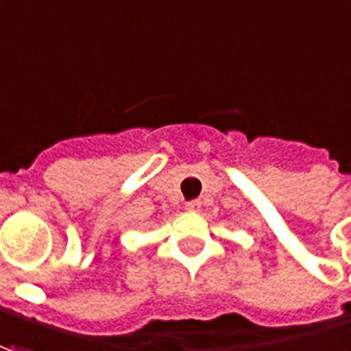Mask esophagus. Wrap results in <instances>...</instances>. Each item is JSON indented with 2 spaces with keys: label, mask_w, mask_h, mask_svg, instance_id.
Segmentation results:
<instances>
[{
  "label": "esophagus",
  "mask_w": 351,
  "mask_h": 351,
  "mask_svg": "<svg viewBox=\"0 0 351 351\" xmlns=\"http://www.w3.org/2000/svg\"><path fill=\"white\" fill-rule=\"evenodd\" d=\"M185 208H187L189 212H199L200 200H191V202H187V204H185Z\"/></svg>",
  "instance_id": "esophagus-1"
}]
</instances>
